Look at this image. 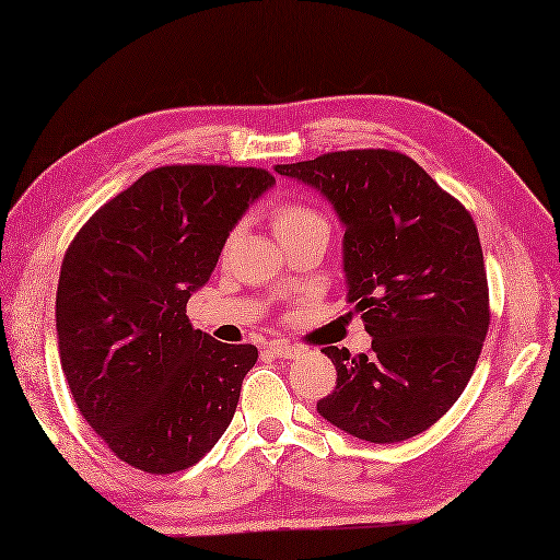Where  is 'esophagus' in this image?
Listing matches in <instances>:
<instances>
[{"instance_id": "esophagus-1", "label": "esophagus", "mask_w": 560, "mask_h": 560, "mask_svg": "<svg viewBox=\"0 0 560 560\" xmlns=\"http://www.w3.org/2000/svg\"><path fill=\"white\" fill-rule=\"evenodd\" d=\"M267 351L271 355H279V359H295V355L303 353L301 347H293V343H287V341H269Z\"/></svg>"}]
</instances>
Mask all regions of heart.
<instances>
[{
    "label": "heart",
    "mask_w": 560,
    "mask_h": 560,
    "mask_svg": "<svg viewBox=\"0 0 560 560\" xmlns=\"http://www.w3.org/2000/svg\"><path fill=\"white\" fill-rule=\"evenodd\" d=\"M271 225L281 243H289L293 237H301L315 231L329 233V223L325 219V213L311 205H305V201H283V205H279L271 211Z\"/></svg>",
    "instance_id": "obj_1"
}]
</instances>
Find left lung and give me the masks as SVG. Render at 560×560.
<instances>
[{
  "instance_id": "1",
  "label": "left lung",
  "mask_w": 560,
  "mask_h": 560,
  "mask_svg": "<svg viewBox=\"0 0 560 560\" xmlns=\"http://www.w3.org/2000/svg\"><path fill=\"white\" fill-rule=\"evenodd\" d=\"M273 171L335 207L347 229V301L373 337L359 355L323 349L337 365V387L317 401L319 416L368 443L423 433L459 399L489 331L471 213L399 151H331Z\"/></svg>"
}]
</instances>
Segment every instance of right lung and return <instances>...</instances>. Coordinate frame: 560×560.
<instances>
[{
	"instance_id": "1",
	"label": "right lung",
	"mask_w": 560,
	"mask_h": 560,
	"mask_svg": "<svg viewBox=\"0 0 560 560\" xmlns=\"http://www.w3.org/2000/svg\"><path fill=\"white\" fill-rule=\"evenodd\" d=\"M273 185L261 168L163 165L81 225L57 283L59 361L83 419L149 474L192 467L229 428L253 343L195 329L187 301Z\"/></svg>"
}]
</instances>
